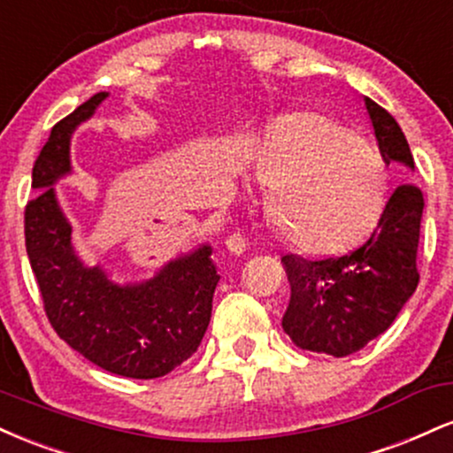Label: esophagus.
<instances>
[{"mask_svg": "<svg viewBox=\"0 0 453 453\" xmlns=\"http://www.w3.org/2000/svg\"><path fill=\"white\" fill-rule=\"evenodd\" d=\"M247 244L249 242L244 241L242 234H230V236L226 238V247L232 256H242V253L247 251Z\"/></svg>", "mask_w": 453, "mask_h": 453, "instance_id": "obj_1", "label": "esophagus"}]
</instances>
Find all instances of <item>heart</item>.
<instances>
[{
    "label": "heart",
    "instance_id": "heart-1",
    "mask_svg": "<svg viewBox=\"0 0 453 453\" xmlns=\"http://www.w3.org/2000/svg\"><path fill=\"white\" fill-rule=\"evenodd\" d=\"M266 209L306 253H330L368 236L389 202L381 150L321 112L285 114L253 150Z\"/></svg>",
    "mask_w": 453,
    "mask_h": 453
}]
</instances>
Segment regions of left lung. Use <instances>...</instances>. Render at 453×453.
<instances>
[{
    "label": "left lung",
    "mask_w": 453,
    "mask_h": 453,
    "mask_svg": "<svg viewBox=\"0 0 453 453\" xmlns=\"http://www.w3.org/2000/svg\"><path fill=\"white\" fill-rule=\"evenodd\" d=\"M364 108L386 164L396 161L413 173V155L396 119L371 97H364ZM422 212L419 187L400 183L360 249L327 259L280 257L292 288L283 315L289 339L303 349L345 357L383 334L418 288Z\"/></svg>",
    "instance_id": "left-lung-1"
}]
</instances>
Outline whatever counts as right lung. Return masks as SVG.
Wrapping results in <instances>:
<instances>
[{"instance_id":"obj_1","label":"right lung","mask_w":453,"mask_h":453,"mask_svg":"<svg viewBox=\"0 0 453 453\" xmlns=\"http://www.w3.org/2000/svg\"><path fill=\"white\" fill-rule=\"evenodd\" d=\"M106 97L96 93L50 129L31 173L38 197L25 209V247L46 317L72 349L114 375L157 379L196 353L219 274L206 242L170 259L153 279L126 285L76 253L55 185L72 173V134Z\"/></svg>"}]
</instances>
